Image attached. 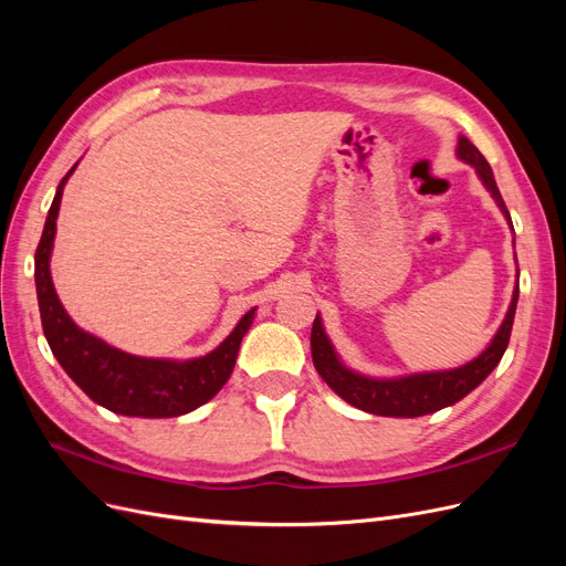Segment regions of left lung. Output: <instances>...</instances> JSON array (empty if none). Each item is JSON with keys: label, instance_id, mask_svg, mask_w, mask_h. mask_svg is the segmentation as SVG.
Here are the masks:
<instances>
[{"label": "left lung", "instance_id": "obj_1", "mask_svg": "<svg viewBox=\"0 0 566 566\" xmlns=\"http://www.w3.org/2000/svg\"><path fill=\"white\" fill-rule=\"evenodd\" d=\"M455 156L458 160L474 167L479 181L484 184V188L491 193L495 205H499L512 229L510 212L505 208L499 186H495L491 167L468 136H458ZM517 279H520V271H517ZM517 297H520V285H515V290H512V300L501 328L495 331L486 349L479 356H474L472 361L462 364L458 368L408 373V375H397V378H370V375L356 373L349 366H345V361L337 356L331 337L325 335L321 316L316 314V321L312 325L314 366L321 378L325 380V385H328L339 399H345L358 410H366V413L385 416V418H420V416L437 413V410L453 406L462 397H468V394L482 385L491 375V370L501 364L510 342L512 321H515Z\"/></svg>", "mask_w": 566, "mask_h": 566}]
</instances>
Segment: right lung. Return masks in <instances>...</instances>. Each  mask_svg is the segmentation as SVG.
<instances>
[{"mask_svg": "<svg viewBox=\"0 0 566 566\" xmlns=\"http://www.w3.org/2000/svg\"><path fill=\"white\" fill-rule=\"evenodd\" d=\"M75 167L77 163L56 188L35 252L38 304L49 347L61 368L71 375V380L92 401L117 416L177 418L191 413L198 406L217 397V391L231 378L238 349H241V342L250 331L256 310H250L238 321L231 335L217 349L198 358H184V361L127 354L82 331L63 310L49 269L63 188L75 172Z\"/></svg>", "mask_w": 566, "mask_h": 566, "instance_id": "add662e5", "label": "right lung"}]
</instances>
